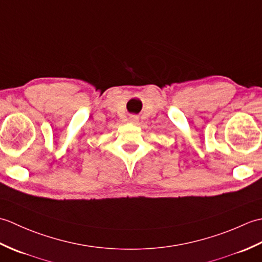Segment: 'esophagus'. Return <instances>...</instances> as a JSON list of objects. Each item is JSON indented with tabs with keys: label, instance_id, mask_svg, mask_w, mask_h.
I'll use <instances>...</instances> for the list:
<instances>
[{
	"label": "esophagus",
	"instance_id": "obj_1",
	"mask_svg": "<svg viewBox=\"0 0 262 262\" xmlns=\"http://www.w3.org/2000/svg\"><path fill=\"white\" fill-rule=\"evenodd\" d=\"M129 119H130V121L133 122V124H137V121H138V118H137V117H136V116H132Z\"/></svg>",
	"mask_w": 262,
	"mask_h": 262
}]
</instances>
